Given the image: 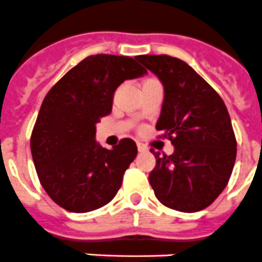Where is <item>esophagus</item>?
<instances>
[{
  "label": "esophagus",
  "instance_id": "esophagus-1",
  "mask_svg": "<svg viewBox=\"0 0 262 262\" xmlns=\"http://www.w3.org/2000/svg\"><path fill=\"white\" fill-rule=\"evenodd\" d=\"M137 149H138V151H146V150H148V148H146L144 144H141V142H137Z\"/></svg>",
  "mask_w": 262,
  "mask_h": 262
}]
</instances>
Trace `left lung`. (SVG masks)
I'll use <instances>...</instances> for the list:
<instances>
[{
	"label": "left lung",
	"instance_id": "left-lung-1",
	"mask_svg": "<svg viewBox=\"0 0 262 262\" xmlns=\"http://www.w3.org/2000/svg\"><path fill=\"white\" fill-rule=\"evenodd\" d=\"M138 61L164 85L156 129L174 146L156 157L149 182L158 201L170 209H205L225 189L236 161L237 142L229 113L216 90L182 60L140 56Z\"/></svg>",
	"mask_w": 262,
	"mask_h": 262
}]
</instances>
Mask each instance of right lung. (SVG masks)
Wrapping results in <instances>:
<instances>
[{
    "mask_svg": "<svg viewBox=\"0 0 262 262\" xmlns=\"http://www.w3.org/2000/svg\"><path fill=\"white\" fill-rule=\"evenodd\" d=\"M146 73L135 58L89 56L48 92L30 137L39 182L50 199L74 213L111 202L137 156L136 142L121 140L112 150L97 144L96 124L111 114L114 92Z\"/></svg>",
    "mask_w": 262,
    "mask_h": 262,
    "instance_id": "1",
    "label": "right lung"
}]
</instances>
